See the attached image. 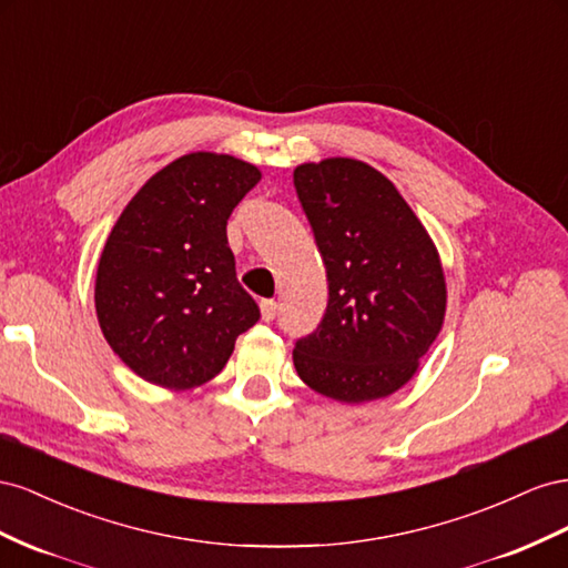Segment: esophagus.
<instances>
[{
    "mask_svg": "<svg viewBox=\"0 0 568 568\" xmlns=\"http://www.w3.org/2000/svg\"><path fill=\"white\" fill-rule=\"evenodd\" d=\"M258 310H262V318L264 321H273L275 314H278V304H275L273 300H262V304H258Z\"/></svg>",
    "mask_w": 568,
    "mask_h": 568,
    "instance_id": "34e87169",
    "label": "esophagus"
}]
</instances>
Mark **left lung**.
<instances>
[{"mask_svg": "<svg viewBox=\"0 0 568 568\" xmlns=\"http://www.w3.org/2000/svg\"><path fill=\"white\" fill-rule=\"evenodd\" d=\"M295 187L328 278L326 314L293 352L297 376L343 404L383 399L443 331L440 254L397 187L359 159L300 164Z\"/></svg>", "mask_w": 568, "mask_h": 568, "instance_id": "1", "label": "left lung"}]
</instances>
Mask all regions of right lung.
Returning <instances> with one entry per match:
<instances>
[{
  "label": "right lung",
  "instance_id": "right-lung-1",
  "mask_svg": "<svg viewBox=\"0 0 568 568\" xmlns=\"http://www.w3.org/2000/svg\"><path fill=\"white\" fill-rule=\"evenodd\" d=\"M262 171L231 154L190 152L125 204L97 264L94 310L109 347L142 381L190 390L231 359L258 321L225 225Z\"/></svg>",
  "mask_w": 568,
  "mask_h": 568
}]
</instances>
